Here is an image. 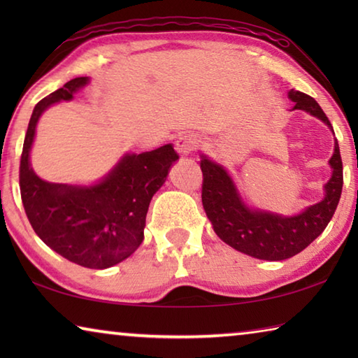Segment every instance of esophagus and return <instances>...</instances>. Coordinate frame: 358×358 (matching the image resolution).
Listing matches in <instances>:
<instances>
[{"label":"esophagus","mask_w":358,"mask_h":358,"mask_svg":"<svg viewBox=\"0 0 358 358\" xmlns=\"http://www.w3.org/2000/svg\"><path fill=\"white\" fill-rule=\"evenodd\" d=\"M197 143H199V138L196 136H192V134H181L177 138V142H175V148H177V151H178L180 155L187 156V155H191L194 150H196Z\"/></svg>","instance_id":"obj_1"}]
</instances>
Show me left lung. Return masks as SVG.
<instances>
[{
    "label": "left lung",
    "mask_w": 358,
    "mask_h": 358,
    "mask_svg": "<svg viewBox=\"0 0 358 358\" xmlns=\"http://www.w3.org/2000/svg\"><path fill=\"white\" fill-rule=\"evenodd\" d=\"M292 110H305L331 128L329 118L311 96L290 90ZM331 178L327 181L325 197L295 216H281L246 207L232 178L224 169L202 156V203L215 232L224 243L248 256L262 260H284L313 243L335 215L343 191V161L338 141L330 157Z\"/></svg>",
    "instance_id": "1"
}]
</instances>
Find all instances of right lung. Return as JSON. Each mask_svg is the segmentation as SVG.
Listing matches in <instances>:
<instances>
[{
  "label": "right lung",
  "mask_w": 358,
  "mask_h": 358,
  "mask_svg": "<svg viewBox=\"0 0 358 358\" xmlns=\"http://www.w3.org/2000/svg\"><path fill=\"white\" fill-rule=\"evenodd\" d=\"M87 83L88 77L72 78L36 104L23 142L19 178L23 208L38 237L71 262L102 270L141 246L151 197L164 185L178 155L171 143L141 155H124L93 186L39 178L29 164L39 117L55 102L71 101Z\"/></svg>",
  "instance_id": "add662e5"
}]
</instances>
